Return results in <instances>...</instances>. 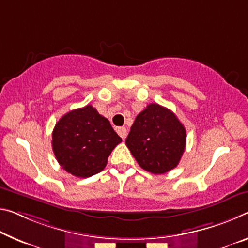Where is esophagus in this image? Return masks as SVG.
Listing matches in <instances>:
<instances>
[{"label": "esophagus", "mask_w": 248, "mask_h": 248, "mask_svg": "<svg viewBox=\"0 0 248 248\" xmlns=\"http://www.w3.org/2000/svg\"><path fill=\"white\" fill-rule=\"evenodd\" d=\"M117 132H118V135H119L123 139H124L125 136H127V129L124 128V127H118Z\"/></svg>", "instance_id": "esophagus-1"}]
</instances>
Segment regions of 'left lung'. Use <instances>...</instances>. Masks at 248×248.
Segmentation results:
<instances>
[{
	"label": "left lung",
	"mask_w": 248,
	"mask_h": 248,
	"mask_svg": "<svg viewBox=\"0 0 248 248\" xmlns=\"http://www.w3.org/2000/svg\"><path fill=\"white\" fill-rule=\"evenodd\" d=\"M186 131L173 112L150 104L136 117L125 144L143 170L167 173L178 166L186 149Z\"/></svg>",
	"instance_id": "1"
}]
</instances>
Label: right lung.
Instances as JSON below:
<instances>
[{"instance_id":"add662e5","label":"right lung","mask_w":248,"mask_h":248,"mask_svg":"<svg viewBox=\"0 0 248 248\" xmlns=\"http://www.w3.org/2000/svg\"><path fill=\"white\" fill-rule=\"evenodd\" d=\"M53 151L61 167L78 178L103 171L110 153L123 139L107 118L87 105L62 116L53 130Z\"/></svg>"}]
</instances>
